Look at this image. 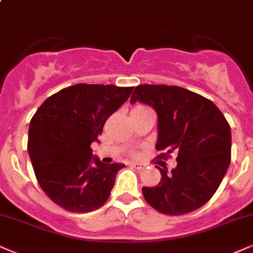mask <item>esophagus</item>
<instances>
[{"label": "esophagus", "mask_w": 253, "mask_h": 253, "mask_svg": "<svg viewBox=\"0 0 253 253\" xmlns=\"http://www.w3.org/2000/svg\"><path fill=\"white\" fill-rule=\"evenodd\" d=\"M130 166H133L134 169H145V164H141V163H136V161H133V163H130Z\"/></svg>", "instance_id": "esophagus-1"}]
</instances>
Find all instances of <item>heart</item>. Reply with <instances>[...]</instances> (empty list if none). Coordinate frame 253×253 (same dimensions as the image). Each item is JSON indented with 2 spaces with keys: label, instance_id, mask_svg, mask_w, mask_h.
I'll use <instances>...</instances> for the list:
<instances>
[{
  "label": "heart",
  "instance_id": "b5f03b06",
  "mask_svg": "<svg viewBox=\"0 0 253 253\" xmlns=\"http://www.w3.org/2000/svg\"><path fill=\"white\" fill-rule=\"evenodd\" d=\"M142 108H145V107H142V106H136V107L133 109V111H135V109H142Z\"/></svg>",
  "mask_w": 253,
  "mask_h": 253
}]
</instances>
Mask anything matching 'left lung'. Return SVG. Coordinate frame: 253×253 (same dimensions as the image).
<instances>
[{"label": "left lung", "instance_id": "8db88e82", "mask_svg": "<svg viewBox=\"0 0 253 253\" xmlns=\"http://www.w3.org/2000/svg\"><path fill=\"white\" fill-rule=\"evenodd\" d=\"M150 106L158 115L156 148L163 158L178 153L169 173L158 167L161 180L142 187L153 209L169 215L185 214L211 199L231 161V128L213 102L185 88L166 84L136 86L130 103Z\"/></svg>", "mask_w": 253, "mask_h": 253}]
</instances>
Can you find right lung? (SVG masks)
I'll list each match as a JSON object with an SVG mask.
<instances>
[{
  "label": "right lung",
  "instance_id": "right-lung-1",
  "mask_svg": "<svg viewBox=\"0 0 253 253\" xmlns=\"http://www.w3.org/2000/svg\"><path fill=\"white\" fill-rule=\"evenodd\" d=\"M134 87L78 84L53 94L29 125L28 153L40 186L69 212H90L107 202L124 164H103L90 148L106 120Z\"/></svg>",
  "mask_w": 253,
  "mask_h": 253
}]
</instances>
